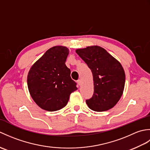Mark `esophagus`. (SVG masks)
<instances>
[{
	"mask_svg": "<svg viewBox=\"0 0 150 150\" xmlns=\"http://www.w3.org/2000/svg\"><path fill=\"white\" fill-rule=\"evenodd\" d=\"M77 84H78L79 86L81 85V81L80 80V79H79V80L77 81Z\"/></svg>",
	"mask_w": 150,
	"mask_h": 150,
	"instance_id": "1",
	"label": "esophagus"
}]
</instances>
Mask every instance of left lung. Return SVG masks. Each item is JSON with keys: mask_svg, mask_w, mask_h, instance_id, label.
<instances>
[{"mask_svg": "<svg viewBox=\"0 0 150 150\" xmlns=\"http://www.w3.org/2000/svg\"><path fill=\"white\" fill-rule=\"evenodd\" d=\"M93 74L94 92L86 100L95 111H104L115 106L123 93L125 72L121 64L107 51L98 46L76 50Z\"/></svg>", "mask_w": 150, "mask_h": 150, "instance_id": "left-lung-1", "label": "left lung"}]
</instances>
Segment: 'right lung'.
Listing matches in <instances>:
<instances>
[{"mask_svg":"<svg viewBox=\"0 0 150 150\" xmlns=\"http://www.w3.org/2000/svg\"><path fill=\"white\" fill-rule=\"evenodd\" d=\"M68 47H51L35 62L28 72L27 83L31 97L42 109L54 111L66 106L70 94L77 90L65 64Z\"/></svg>","mask_w":150,"mask_h":150,"instance_id":"right-lung-1","label":"right lung"}]
</instances>
